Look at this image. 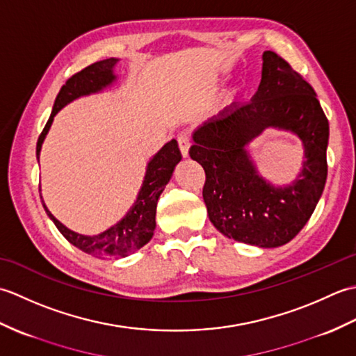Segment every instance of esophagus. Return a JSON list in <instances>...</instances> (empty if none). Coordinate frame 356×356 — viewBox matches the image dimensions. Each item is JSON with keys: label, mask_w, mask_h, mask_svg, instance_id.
Segmentation results:
<instances>
[{"label": "esophagus", "mask_w": 356, "mask_h": 356, "mask_svg": "<svg viewBox=\"0 0 356 356\" xmlns=\"http://www.w3.org/2000/svg\"><path fill=\"white\" fill-rule=\"evenodd\" d=\"M177 143H179V148H180V153H182L184 157L188 156V151H190L191 147V142H190V136L186 133H182L177 136Z\"/></svg>", "instance_id": "34e87169"}]
</instances>
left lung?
<instances>
[{
    "label": "left lung",
    "instance_id": "8db88e82",
    "mask_svg": "<svg viewBox=\"0 0 356 356\" xmlns=\"http://www.w3.org/2000/svg\"><path fill=\"white\" fill-rule=\"evenodd\" d=\"M268 126L289 129L304 140V170L289 187L263 181L245 151ZM193 139L190 156L207 176L202 194L209 220L223 236L277 248L303 229L326 185L329 122L312 86L286 59L264 51L261 81L251 102L209 119Z\"/></svg>",
    "mask_w": 356,
    "mask_h": 356
}]
</instances>
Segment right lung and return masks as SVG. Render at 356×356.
<instances>
[{
	"label": "right lung",
	"instance_id": "add662e5",
	"mask_svg": "<svg viewBox=\"0 0 356 356\" xmlns=\"http://www.w3.org/2000/svg\"><path fill=\"white\" fill-rule=\"evenodd\" d=\"M118 64V59L108 58L104 61H97L92 65L86 67L81 72L74 73L73 76L65 81V84L59 90V93L53 105L51 115L45 124L42 133L38 138L36 143V156L40 157L41 145L44 142L45 134L49 133V128L53 122L56 113L61 110L64 105L76 99L79 96H86L90 93L101 92L104 87L110 86L113 81L116 79L113 74V67ZM182 154L177 147L176 140H171L165 143L162 149L151 159L147 166V174L143 179V185L139 191L138 200L133 205V208L128 211V214L120 220L118 225L111 226L110 229L104 231L97 236H81L70 231L69 228L58 222L55 217L51 216L47 207L42 205L45 213L55 223L59 232L70 241L73 246H76L81 251L90 254L93 257H99V259H119V257H127L138 251L143 245H147L153 237V232L156 228V208L157 200L161 197L162 191L165 190V185L170 182L172 176L174 166H176Z\"/></svg>",
	"mask_w": 356,
	"mask_h": 356
}]
</instances>
